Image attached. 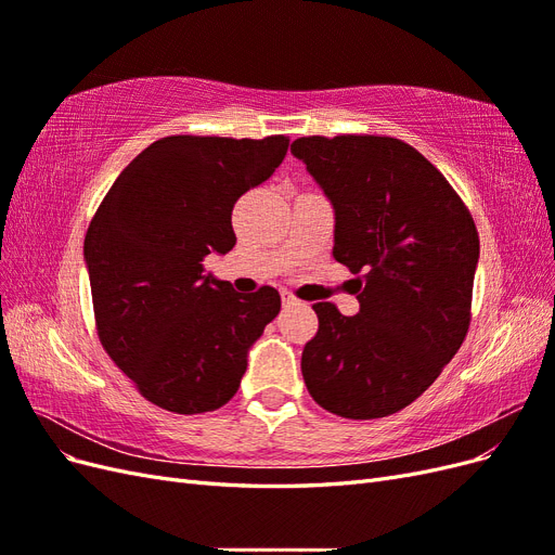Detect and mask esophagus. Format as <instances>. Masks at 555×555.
<instances>
[{"label":"esophagus","instance_id":"obj_1","mask_svg":"<svg viewBox=\"0 0 555 555\" xmlns=\"http://www.w3.org/2000/svg\"><path fill=\"white\" fill-rule=\"evenodd\" d=\"M282 306H284V308H292V306H296V298H294V296H289V294H282Z\"/></svg>","mask_w":555,"mask_h":555}]
</instances>
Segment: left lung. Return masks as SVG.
<instances>
[{
	"instance_id": "1",
	"label": "left lung",
	"mask_w": 555,
	"mask_h": 555,
	"mask_svg": "<svg viewBox=\"0 0 555 555\" xmlns=\"http://www.w3.org/2000/svg\"><path fill=\"white\" fill-rule=\"evenodd\" d=\"M294 157L331 201L333 257L363 273L359 312L314 304L300 371L317 405L345 418L408 408L469 326L479 236L447 178L389 137H304Z\"/></svg>"
}]
</instances>
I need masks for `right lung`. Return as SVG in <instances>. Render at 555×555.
<instances>
[{
    "instance_id": "right-lung-1",
    "label": "right lung",
    "mask_w": 555,
    "mask_h": 555,
    "mask_svg": "<svg viewBox=\"0 0 555 555\" xmlns=\"http://www.w3.org/2000/svg\"><path fill=\"white\" fill-rule=\"evenodd\" d=\"M287 137H166L117 176L90 222L86 268L99 340L157 408L212 412L236 396L280 294L243 296L206 273L236 245L233 204L287 155Z\"/></svg>"
}]
</instances>
